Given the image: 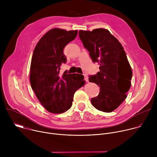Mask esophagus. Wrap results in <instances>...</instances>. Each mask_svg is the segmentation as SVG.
<instances>
[{"label": "esophagus", "instance_id": "obj_1", "mask_svg": "<svg viewBox=\"0 0 157 157\" xmlns=\"http://www.w3.org/2000/svg\"><path fill=\"white\" fill-rule=\"evenodd\" d=\"M84 80L86 81V82H88L89 81V79H88V76L87 75L84 74Z\"/></svg>", "mask_w": 157, "mask_h": 157}]
</instances>
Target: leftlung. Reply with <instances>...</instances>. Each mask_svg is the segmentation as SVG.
Returning <instances> with one entry per match:
<instances>
[{
  "label": "left lung",
  "instance_id": "left-lung-1",
  "mask_svg": "<svg viewBox=\"0 0 157 157\" xmlns=\"http://www.w3.org/2000/svg\"><path fill=\"white\" fill-rule=\"evenodd\" d=\"M79 36L93 63L100 71L89 77V82L100 87L99 94L91 99L98 110L110 113L126 99L131 86L132 71L121 43L109 30L97 29L92 32L79 30Z\"/></svg>",
  "mask_w": 157,
  "mask_h": 157
}]
</instances>
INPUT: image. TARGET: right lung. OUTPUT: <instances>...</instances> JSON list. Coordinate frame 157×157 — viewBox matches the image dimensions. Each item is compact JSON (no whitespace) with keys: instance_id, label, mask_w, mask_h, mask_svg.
Masks as SVG:
<instances>
[{"instance_id":"right-lung-1","label":"right lung","mask_w":157,"mask_h":157,"mask_svg":"<svg viewBox=\"0 0 157 157\" xmlns=\"http://www.w3.org/2000/svg\"><path fill=\"white\" fill-rule=\"evenodd\" d=\"M78 30L53 29L44 34L34 49L30 71L31 87L36 98L48 112L63 113L72 105L75 93L84 86V76L59 74L66 63L63 49L75 39Z\"/></svg>"}]
</instances>
